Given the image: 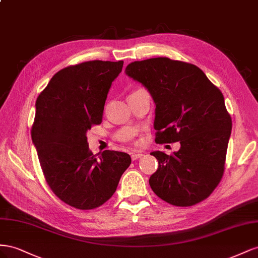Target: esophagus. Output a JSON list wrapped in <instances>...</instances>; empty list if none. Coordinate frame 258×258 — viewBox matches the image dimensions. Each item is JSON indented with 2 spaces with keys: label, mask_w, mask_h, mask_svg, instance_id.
<instances>
[{
  "label": "esophagus",
  "mask_w": 258,
  "mask_h": 258,
  "mask_svg": "<svg viewBox=\"0 0 258 258\" xmlns=\"http://www.w3.org/2000/svg\"><path fill=\"white\" fill-rule=\"evenodd\" d=\"M144 156V153L143 152H141V151H138V152H133L131 154V158H132V160H137V159H139V158H142Z\"/></svg>",
  "instance_id": "obj_1"
}]
</instances>
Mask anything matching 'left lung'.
Segmentation results:
<instances>
[{
    "instance_id": "left-lung-1",
    "label": "left lung",
    "mask_w": 258,
    "mask_h": 258,
    "mask_svg": "<svg viewBox=\"0 0 258 258\" xmlns=\"http://www.w3.org/2000/svg\"><path fill=\"white\" fill-rule=\"evenodd\" d=\"M125 72L156 102V143H180L171 156L151 152L159 162L153 192L176 207L205 200L223 178L232 127L222 92L197 66L167 57L134 61Z\"/></svg>"
}]
</instances>
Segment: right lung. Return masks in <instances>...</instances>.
<instances>
[{
    "label": "right lung",
    "mask_w": 258,
    "mask_h": 258,
    "mask_svg": "<svg viewBox=\"0 0 258 258\" xmlns=\"http://www.w3.org/2000/svg\"><path fill=\"white\" fill-rule=\"evenodd\" d=\"M123 61L91 60L55 73L35 101L31 127L44 177L62 202L93 210L115 192L130 154L88 148L86 132L102 121L109 88Z\"/></svg>",
    "instance_id": "right-lung-1"
}]
</instances>
